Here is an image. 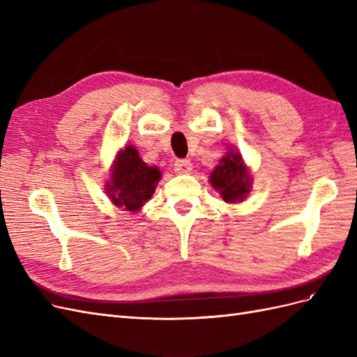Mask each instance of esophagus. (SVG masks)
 Returning a JSON list of instances; mask_svg holds the SVG:
<instances>
[{
	"instance_id": "34e87169",
	"label": "esophagus",
	"mask_w": 357,
	"mask_h": 357,
	"mask_svg": "<svg viewBox=\"0 0 357 357\" xmlns=\"http://www.w3.org/2000/svg\"><path fill=\"white\" fill-rule=\"evenodd\" d=\"M174 171L178 174H186V172L192 171V162L188 159H178L174 164Z\"/></svg>"
}]
</instances>
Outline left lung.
Instances as JSON below:
<instances>
[{"instance_id":"obj_1","label":"left lung","mask_w":357,"mask_h":357,"mask_svg":"<svg viewBox=\"0 0 357 357\" xmlns=\"http://www.w3.org/2000/svg\"><path fill=\"white\" fill-rule=\"evenodd\" d=\"M210 183L215 190L220 192L226 202L243 201L252 188L241 155L234 152H228V155L222 158L220 165L211 172Z\"/></svg>"}]
</instances>
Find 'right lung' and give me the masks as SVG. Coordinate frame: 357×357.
<instances>
[{
    "mask_svg": "<svg viewBox=\"0 0 357 357\" xmlns=\"http://www.w3.org/2000/svg\"><path fill=\"white\" fill-rule=\"evenodd\" d=\"M159 178L160 171L149 167L139 158L137 149L128 146L117 155L112 181L107 185V195L117 207L137 211L152 198Z\"/></svg>",
    "mask_w": 357,
    "mask_h": 357,
    "instance_id": "obj_1",
    "label": "right lung"
}]
</instances>
